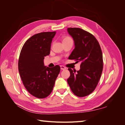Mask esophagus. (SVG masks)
<instances>
[{
  "instance_id": "esophagus-1",
  "label": "esophagus",
  "mask_w": 125,
  "mask_h": 125,
  "mask_svg": "<svg viewBox=\"0 0 125 125\" xmlns=\"http://www.w3.org/2000/svg\"><path fill=\"white\" fill-rule=\"evenodd\" d=\"M60 68H61V70H66V67H65V66L61 65L60 66Z\"/></svg>"
}]
</instances>
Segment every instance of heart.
<instances>
[{
    "instance_id": "obj_1",
    "label": "heart",
    "mask_w": 125,
    "mask_h": 125,
    "mask_svg": "<svg viewBox=\"0 0 125 125\" xmlns=\"http://www.w3.org/2000/svg\"><path fill=\"white\" fill-rule=\"evenodd\" d=\"M73 41V40H72V38L71 37L69 36H66L63 38L62 42H67V41Z\"/></svg>"
}]
</instances>
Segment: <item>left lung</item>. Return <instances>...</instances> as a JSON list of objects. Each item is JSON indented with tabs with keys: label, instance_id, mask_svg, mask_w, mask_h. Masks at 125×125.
<instances>
[{
	"label": "left lung",
	"instance_id": "8db88e82",
	"mask_svg": "<svg viewBox=\"0 0 125 125\" xmlns=\"http://www.w3.org/2000/svg\"><path fill=\"white\" fill-rule=\"evenodd\" d=\"M73 37L75 48L68 59L80 62V70L68 68V84L75 95L84 97L92 93L98 84L103 68L100 45L93 35L79 28H68Z\"/></svg>",
	"mask_w": 125,
	"mask_h": 125
}]
</instances>
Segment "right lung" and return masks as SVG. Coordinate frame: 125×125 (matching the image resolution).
Here are the masks:
<instances>
[{
	"label": "right lung",
	"instance_id": "add662e5",
	"mask_svg": "<svg viewBox=\"0 0 125 125\" xmlns=\"http://www.w3.org/2000/svg\"><path fill=\"white\" fill-rule=\"evenodd\" d=\"M55 33L43 32L33 35L24 44L19 56L18 68L23 84L38 98H44L51 93L60 71L59 65L50 68L44 65V57L50 54Z\"/></svg>",
	"mask_w": 125,
	"mask_h": 125
}]
</instances>
